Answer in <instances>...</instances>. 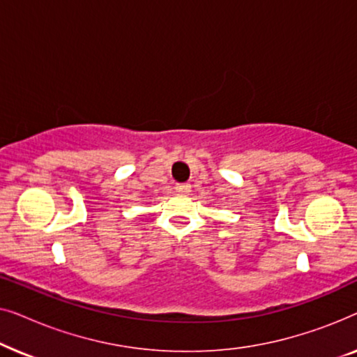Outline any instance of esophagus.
I'll use <instances>...</instances> for the list:
<instances>
[{
	"label": "esophagus",
	"instance_id": "esophagus-1",
	"mask_svg": "<svg viewBox=\"0 0 357 357\" xmlns=\"http://www.w3.org/2000/svg\"><path fill=\"white\" fill-rule=\"evenodd\" d=\"M190 188H192V185H190V183H178L177 187H175V190H177L180 195L190 193Z\"/></svg>",
	"mask_w": 357,
	"mask_h": 357
}]
</instances>
